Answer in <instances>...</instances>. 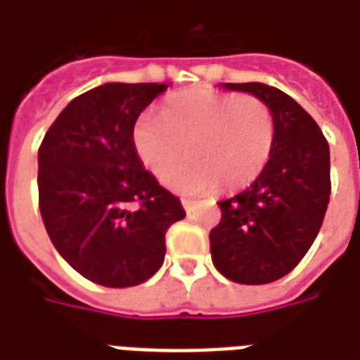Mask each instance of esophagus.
<instances>
[{"instance_id":"34e87169","label":"esophagus","mask_w":360,"mask_h":360,"mask_svg":"<svg viewBox=\"0 0 360 360\" xmlns=\"http://www.w3.org/2000/svg\"><path fill=\"white\" fill-rule=\"evenodd\" d=\"M182 207H184V211L186 212H191V209H193V201L188 198H184L182 199Z\"/></svg>"}]
</instances>
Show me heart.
Returning a JSON list of instances; mask_svg holds the SVG:
<instances>
[{"label":"heart","instance_id":"obj_1","mask_svg":"<svg viewBox=\"0 0 360 360\" xmlns=\"http://www.w3.org/2000/svg\"><path fill=\"white\" fill-rule=\"evenodd\" d=\"M132 138L141 162L159 178L186 148L191 161L169 169L165 178L172 190L205 193L219 186L240 190L253 182L270 161L276 119L261 97L198 88L170 97L161 119L153 112L140 115Z\"/></svg>","mask_w":360,"mask_h":360}]
</instances>
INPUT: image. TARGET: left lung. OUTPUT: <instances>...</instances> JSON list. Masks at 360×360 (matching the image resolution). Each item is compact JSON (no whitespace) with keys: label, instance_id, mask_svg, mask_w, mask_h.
<instances>
[{"label":"left lung","instance_id":"8db88e82","mask_svg":"<svg viewBox=\"0 0 360 360\" xmlns=\"http://www.w3.org/2000/svg\"><path fill=\"white\" fill-rule=\"evenodd\" d=\"M261 97L274 112L270 161L248 190L219 201L209 234L212 263L238 284H270L290 274L319 234L330 201V148L314 119L288 94L261 82L224 84Z\"/></svg>","mask_w":360,"mask_h":360}]
</instances>
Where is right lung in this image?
Returning <instances> with one entry per match:
<instances>
[{
	"label": "right lung",
	"instance_id": "obj_1",
	"mask_svg": "<svg viewBox=\"0 0 360 360\" xmlns=\"http://www.w3.org/2000/svg\"><path fill=\"white\" fill-rule=\"evenodd\" d=\"M165 84L97 86L75 97L38 149V203L59 255L90 282L130 288L165 261V234L186 212L141 167L134 124Z\"/></svg>",
	"mask_w": 360,
	"mask_h": 360
}]
</instances>
